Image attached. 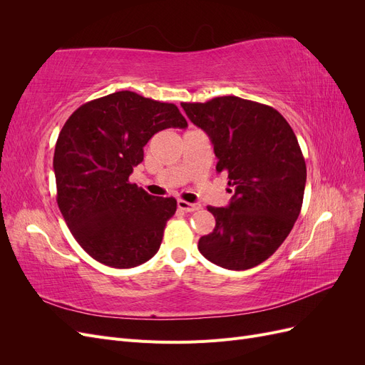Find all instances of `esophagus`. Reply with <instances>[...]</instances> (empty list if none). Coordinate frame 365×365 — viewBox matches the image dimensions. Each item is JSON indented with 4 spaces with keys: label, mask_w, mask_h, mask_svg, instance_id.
I'll list each match as a JSON object with an SVG mask.
<instances>
[{
    "label": "esophagus",
    "mask_w": 365,
    "mask_h": 365,
    "mask_svg": "<svg viewBox=\"0 0 365 365\" xmlns=\"http://www.w3.org/2000/svg\"><path fill=\"white\" fill-rule=\"evenodd\" d=\"M176 205H178V208L182 210V212H185V213H192V212H196V210L201 208L200 204L187 202V201H182V200H180L178 202H176Z\"/></svg>",
    "instance_id": "obj_1"
}]
</instances>
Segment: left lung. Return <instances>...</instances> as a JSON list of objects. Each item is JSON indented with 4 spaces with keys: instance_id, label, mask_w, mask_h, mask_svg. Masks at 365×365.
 I'll return each mask as SVG.
<instances>
[{
    "instance_id": "left-lung-1",
    "label": "left lung",
    "mask_w": 365,
    "mask_h": 365,
    "mask_svg": "<svg viewBox=\"0 0 365 365\" xmlns=\"http://www.w3.org/2000/svg\"><path fill=\"white\" fill-rule=\"evenodd\" d=\"M181 106L212 140L216 170L235 187L227 207H207L216 225L197 250L225 269L257 267L288 237L302 210L306 163L294 130L274 108L236 96Z\"/></svg>"
}]
</instances>
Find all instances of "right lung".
<instances>
[{"label":"right lung","instance_id":"1","mask_svg":"<svg viewBox=\"0 0 365 365\" xmlns=\"http://www.w3.org/2000/svg\"><path fill=\"white\" fill-rule=\"evenodd\" d=\"M187 128L173 103L118 91L77 108L54 149L58 205L74 239L111 268H134L160 250L175 197L129 182L157 132Z\"/></svg>","mask_w":365,"mask_h":365}]
</instances>
